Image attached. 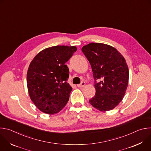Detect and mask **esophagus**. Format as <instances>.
<instances>
[{"mask_svg":"<svg viewBox=\"0 0 151 151\" xmlns=\"http://www.w3.org/2000/svg\"><path fill=\"white\" fill-rule=\"evenodd\" d=\"M85 85V83L84 82H82L80 84L77 85V87H79V88H82Z\"/></svg>","mask_w":151,"mask_h":151,"instance_id":"esophagus-1","label":"esophagus"}]
</instances>
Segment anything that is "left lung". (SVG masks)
I'll list each match as a JSON object with an SVG mask.
<instances>
[{"label":"left lung","mask_w":151,"mask_h":151,"mask_svg":"<svg viewBox=\"0 0 151 151\" xmlns=\"http://www.w3.org/2000/svg\"><path fill=\"white\" fill-rule=\"evenodd\" d=\"M82 51L91 64L94 79L96 94L89 102L100 111L113 109L122 100L128 86L125 60L115 48L100 43L85 45Z\"/></svg>","instance_id":"left-lung-1"}]
</instances>
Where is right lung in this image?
<instances>
[{"instance_id":"obj_1","label":"right lung","mask_w":151,"mask_h":151,"mask_svg":"<svg viewBox=\"0 0 151 151\" xmlns=\"http://www.w3.org/2000/svg\"><path fill=\"white\" fill-rule=\"evenodd\" d=\"M76 47L54 46L38 53L27 71L30 97L42 112L54 114L67 104L72 88L68 83L69 70L66 63L76 52Z\"/></svg>"}]
</instances>
